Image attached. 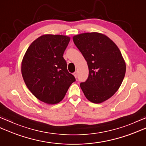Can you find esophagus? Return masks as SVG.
<instances>
[{
    "mask_svg": "<svg viewBox=\"0 0 146 146\" xmlns=\"http://www.w3.org/2000/svg\"><path fill=\"white\" fill-rule=\"evenodd\" d=\"M77 74H78V73H77V71H75V72L73 73V75H74V76L76 78V77H77Z\"/></svg>",
    "mask_w": 146,
    "mask_h": 146,
    "instance_id": "1",
    "label": "esophagus"
}]
</instances>
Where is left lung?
I'll return each instance as SVG.
<instances>
[{
	"label": "left lung",
	"instance_id": "left-lung-1",
	"mask_svg": "<svg viewBox=\"0 0 146 146\" xmlns=\"http://www.w3.org/2000/svg\"><path fill=\"white\" fill-rule=\"evenodd\" d=\"M73 42L87 62L89 75L80 87L92 103L100 104L115 94L124 78L126 65L113 41L98 33L74 36Z\"/></svg>",
	"mask_w": 146,
	"mask_h": 146
}]
</instances>
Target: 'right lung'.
Masks as SVG:
<instances>
[{"mask_svg":"<svg viewBox=\"0 0 146 146\" xmlns=\"http://www.w3.org/2000/svg\"><path fill=\"white\" fill-rule=\"evenodd\" d=\"M70 40L63 35H42L31 44L22 61L21 73L27 87L46 104L61 102L75 82L63 57Z\"/></svg>","mask_w":146,"mask_h":146,"instance_id":"obj_1","label":"right lung"}]
</instances>
